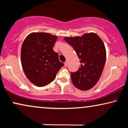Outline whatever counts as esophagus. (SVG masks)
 Segmentation results:
<instances>
[{
  "mask_svg": "<svg viewBox=\"0 0 128 128\" xmlns=\"http://www.w3.org/2000/svg\"><path fill=\"white\" fill-rule=\"evenodd\" d=\"M64 66H65V67H67V61H66V62H64Z\"/></svg>",
  "mask_w": 128,
  "mask_h": 128,
  "instance_id": "obj_1",
  "label": "esophagus"
}]
</instances>
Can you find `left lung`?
I'll use <instances>...</instances> for the list:
<instances>
[{
    "label": "left lung",
    "instance_id": "left-lung-1",
    "mask_svg": "<svg viewBox=\"0 0 128 128\" xmlns=\"http://www.w3.org/2000/svg\"><path fill=\"white\" fill-rule=\"evenodd\" d=\"M64 40L75 50L81 63L77 72H71L72 84L80 90L90 89L98 83L104 68L106 58L104 43L93 32L82 36L65 37Z\"/></svg>",
    "mask_w": 128,
    "mask_h": 128
}]
</instances>
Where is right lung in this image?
Wrapping results in <instances>:
<instances>
[{"mask_svg":"<svg viewBox=\"0 0 128 128\" xmlns=\"http://www.w3.org/2000/svg\"><path fill=\"white\" fill-rule=\"evenodd\" d=\"M57 36L45 32H33L26 37L21 47V63L26 76L38 87L48 85L56 78L64 63L53 46Z\"/></svg>","mask_w":128,"mask_h":128,"instance_id":"add662e5","label":"right lung"}]
</instances>
